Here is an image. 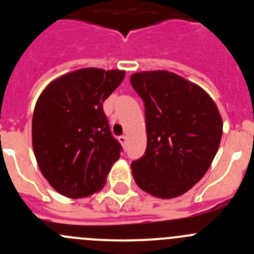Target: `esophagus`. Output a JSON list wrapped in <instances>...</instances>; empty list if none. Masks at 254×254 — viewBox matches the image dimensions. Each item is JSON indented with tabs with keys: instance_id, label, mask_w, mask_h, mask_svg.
<instances>
[{
	"instance_id": "esophagus-1",
	"label": "esophagus",
	"mask_w": 254,
	"mask_h": 254,
	"mask_svg": "<svg viewBox=\"0 0 254 254\" xmlns=\"http://www.w3.org/2000/svg\"><path fill=\"white\" fill-rule=\"evenodd\" d=\"M127 136H124V135H123V136H119V142L122 143L123 147H125V146H127Z\"/></svg>"
}]
</instances>
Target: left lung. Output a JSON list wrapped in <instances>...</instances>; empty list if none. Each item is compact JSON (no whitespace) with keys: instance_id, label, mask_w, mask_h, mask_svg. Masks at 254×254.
Wrapping results in <instances>:
<instances>
[{"instance_id":"left-lung-1","label":"left lung","mask_w":254,"mask_h":254,"mask_svg":"<svg viewBox=\"0 0 254 254\" xmlns=\"http://www.w3.org/2000/svg\"><path fill=\"white\" fill-rule=\"evenodd\" d=\"M145 103L147 146L131 163L135 182L161 199L182 195L195 186L219 148L222 119L211 97L198 84L166 70L130 77Z\"/></svg>"}]
</instances>
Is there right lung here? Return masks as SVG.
I'll return each mask as SVG.
<instances>
[{
    "mask_svg": "<svg viewBox=\"0 0 254 254\" xmlns=\"http://www.w3.org/2000/svg\"><path fill=\"white\" fill-rule=\"evenodd\" d=\"M124 77L123 70L79 68L51 81L38 98L33 150L40 172L64 196L78 199L101 190L120 157L103 102Z\"/></svg>",
    "mask_w": 254,
    "mask_h": 254,
    "instance_id": "obj_1",
    "label": "right lung"
}]
</instances>
